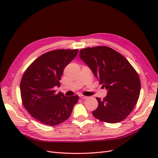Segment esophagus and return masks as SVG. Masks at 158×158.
Masks as SVG:
<instances>
[{"mask_svg": "<svg viewBox=\"0 0 158 158\" xmlns=\"http://www.w3.org/2000/svg\"><path fill=\"white\" fill-rule=\"evenodd\" d=\"M80 98H81V99H83V100H85V99H88V97L86 96H83V95H80L79 96Z\"/></svg>", "mask_w": 158, "mask_h": 158, "instance_id": "esophagus-1", "label": "esophagus"}]
</instances>
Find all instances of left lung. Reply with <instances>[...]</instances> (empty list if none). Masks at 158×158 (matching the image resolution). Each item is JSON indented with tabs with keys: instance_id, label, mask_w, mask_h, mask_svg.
Returning a JSON list of instances; mask_svg holds the SVG:
<instances>
[{
	"instance_id": "obj_1",
	"label": "left lung",
	"mask_w": 158,
	"mask_h": 158,
	"mask_svg": "<svg viewBox=\"0 0 158 158\" xmlns=\"http://www.w3.org/2000/svg\"><path fill=\"white\" fill-rule=\"evenodd\" d=\"M81 59L107 89V95L92 111L102 122L115 123L125 119L136 105L140 92L138 73L119 52L106 46L88 48L79 51Z\"/></svg>"
}]
</instances>
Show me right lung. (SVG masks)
I'll list each match as a JSON object with an SVG mask.
<instances>
[{
	"instance_id": "add662e5",
	"label": "right lung",
	"mask_w": 158,
	"mask_h": 158,
	"mask_svg": "<svg viewBox=\"0 0 158 158\" xmlns=\"http://www.w3.org/2000/svg\"><path fill=\"white\" fill-rule=\"evenodd\" d=\"M78 49H58L36 58L23 73L20 83L23 105L43 124L56 126L64 122L72 113L79 96L56 94L60 86L64 69L75 58Z\"/></svg>"
}]
</instances>
